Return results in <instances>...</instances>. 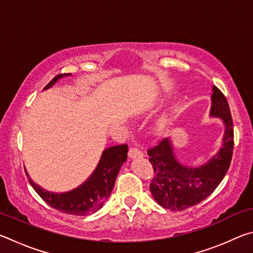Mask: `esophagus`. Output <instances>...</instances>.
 I'll use <instances>...</instances> for the list:
<instances>
[{
	"label": "esophagus",
	"mask_w": 253,
	"mask_h": 253,
	"mask_svg": "<svg viewBox=\"0 0 253 253\" xmlns=\"http://www.w3.org/2000/svg\"><path fill=\"white\" fill-rule=\"evenodd\" d=\"M128 156L130 158H135V157H143V152L140 151L138 147H130L129 152H128Z\"/></svg>",
	"instance_id": "1"
}]
</instances>
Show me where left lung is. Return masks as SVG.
<instances>
[{"label":"left lung","mask_w":253,"mask_h":253,"mask_svg":"<svg viewBox=\"0 0 253 253\" xmlns=\"http://www.w3.org/2000/svg\"><path fill=\"white\" fill-rule=\"evenodd\" d=\"M211 100L210 116L220 118L225 127L222 147L211 160L198 168L181 164L169 137L147 151L154 169L149 190L163 208L182 211L194 207L211 195L228 172L234 145L232 117L228 100L215 85L212 87Z\"/></svg>","instance_id":"obj_1"}]
</instances>
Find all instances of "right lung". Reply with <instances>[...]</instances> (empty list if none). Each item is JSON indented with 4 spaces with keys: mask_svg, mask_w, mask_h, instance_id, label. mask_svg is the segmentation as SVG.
Returning <instances> with one entry per match:
<instances>
[{
    "mask_svg": "<svg viewBox=\"0 0 253 253\" xmlns=\"http://www.w3.org/2000/svg\"><path fill=\"white\" fill-rule=\"evenodd\" d=\"M67 76H71V74L55 76L45 85L44 89L51 88L59 79ZM127 144L106 148L102 152L96 169L88 177L87 181L78 187L69 192H65V193H52V192L43 190L30 178L27 170H25V173H27L29 182L34 188V191L39 194L40 198L46 204L66 214L85 216L101 209L107 199L109 198L119 169H121L124 163L127 161Z\"/></svg>",
    "mask_w": 253,
    "mask_h": 253,
    "instance_id": "add662e5",
    "label": "right lung"
}]
</instances>
